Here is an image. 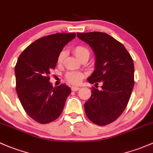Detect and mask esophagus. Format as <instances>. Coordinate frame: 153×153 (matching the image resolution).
Masks as SVG:
<instances>
[{
    "label": "esophagus",
    "instance_id": "obj_1",
    "mask_svg": "<svg viewBox=\"0 0 153 153\" xmlns=\"http://www.w3.org/2000/svg\"><path fill=\"white\" fill-rule=\"evenodd\" d=\"M71 89H72V91H77L80 89V88L78 87V86H72Z\"/></svg>",
    "mask_w": 153,
    "mask_h": 153
}]
</instances>
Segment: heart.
<instances>
[{"mask_svg":"<svg viewBox=\"0 0 153 153\" xmlns=\"http://www.w3.org/2000/svg\"><path fill=\"white\" fill-rule=\"evenodd\" d=\"M72 52L75 56L78 58L79 60L86 59H89L90 56V52L87 48L83 45H77L72 48ZM66 56V51H62L59 53L57 58V62L59 64H62L63 62L64 58ZM65 78L67 81L71 84L77 85L79 84L83 79V74L80 72H69L66 74Z\"/></svg>","mask_w":153,"mask_h":153,"instance_id":"obj_1","label":"heart"}]
</instances>
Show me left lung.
Wrapping results in <instances>:
<instances>
[{"instance_id":"obj_1","label":"left lung","mask_w":153,"mask_h":153,"mask_svg":"<svg viewBox=\"0 0 153 153\" xmlns=\"http://www.w3.org/2000/svg\"><path fill=\"white\" fill-rule=\"evenodd\" d=\"M89 45L95 56V70L88 78L91 84L102 83L100 90L93 87L84 104L90 121L103 126L114 122L128 103L134 86V65L125 46L102 32L77 33Z\"/></svg>"}]
</instances>
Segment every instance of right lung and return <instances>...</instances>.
Returning <instances> with one entry per match:
<instances>
[{
	"label": "right lung",
	"instance_id": "add662e5",
	"mask_svg": "<svg viewBox=\"0 0 153 153\" xmlns=\"http://www.w3.org/2000/svg\"><path fill=\"white\" fill-rule=\"evenodd\" d=\"M75 33H56L33 42L22 51L14 67L16 91L24 110L33 120L47 124L62 114L71 89L53 87L49 81L59 53L75 37Z\"/></svg>",
	"mask_w": 153,
	"mask_h": 153
}]
</instances>
